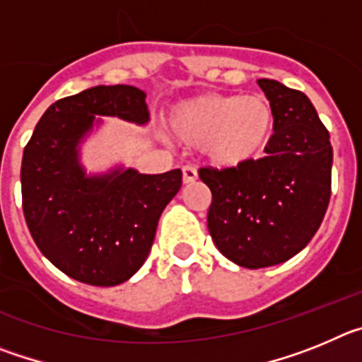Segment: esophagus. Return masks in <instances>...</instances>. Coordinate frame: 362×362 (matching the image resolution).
<instances>
[{"instance_id":"esophagus-1","label":"esophagus","mask_w":362,"mask_h":362,"mask_svg":"<svg viewBox=\"0 0 362 362\" xmlns=\"http://www.w3.org/2000/svg\"><path fill=\"white\" fill-rule=\"evenodd\" d=\"M197 179V170L194 168V166H183V183L185 185H190L194 183Z\"/></svg>"}]
</instances>
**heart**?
<instances>
[{
    "label": "heart",
    "instance_id": "heart-1",
    "mask_svg": "<svg viewBox=\"0 0 362 362\" xmlns=\"http://www.w3.org/2000/svg\"><path fill=\"white\" fill-rule=\"evenodd\" d=\"M274 121V107L259 94L196 95L175 105L168 117L179 141L203 145L206 159L217 168L255 161L270 143Z\"/></svg>",
    "mask_w": 362,
    "mask_h": 362
}]
</instances>
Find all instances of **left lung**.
<instances>
[{"label":"left lung","instance_id":"1","mask_svg":"<svg viewBox=\"0 0 362 362\" xmlns=\"http://www.w3.org/2000/svg\"><path fill=\"white\" fill-rule=\"evenodd\" d=\"M257 85L276 114L264 158L199 170L212 190L206 221L217 250L250 270L284 263L312 241L328 209L334 161L312 101L276 79Z\"/></svg>","mask_w":362,"mask_h":362}]
</instances>
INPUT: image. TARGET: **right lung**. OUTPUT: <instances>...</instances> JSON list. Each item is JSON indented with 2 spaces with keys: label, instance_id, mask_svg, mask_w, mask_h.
Segmentation results:
<instances>
[{
  "label": "right lung",
  "instance_id": "right-lung-1",
  "mask_svg": "<svg viewBox=\"0 0 362 362\" xmlns=\"http://www.w3.org/2000/svg\"><path fill=\"white\" fill-rule=\"evenodd\" d=\"M145 99L130 85L86 88L50 105L25 146L21 196L32 239L54 267L92 286H116L143 267L183 181L179 168L141 174L117 165L88 174L81 163L101 117L148 123Z\"/></svg>",
  "mask_w": 362,
  "mask_h": 362
}]
</instances>
